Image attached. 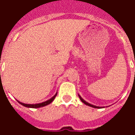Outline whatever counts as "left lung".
<instances>
[{"label":"left lung","instance_id":"1","mask_svg":"<svg viewBox=\"0 0 135 135\" xmlns=\"http://www.w3.org/2000/svg\"><path fill=\"white\" fill-rule=\"evenodd\" d=\"M78 97H79V98H80V100H81V102L84 103L85 104L88 105V106H89V107H93V108H97V109H99V108H100V107H96V106H94V105H92V104H89V103H88V102H85V101L84 99H83L82 97H80V95H78Z\"/></svg>","mask_w":135,"mask_h":135}]
</instances>
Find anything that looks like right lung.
<instances>
[{
    "label": "right lung",
    "instance_id": "add662e5",
    "mask_svg": "<svg viewBox=\"0 0 135 135\" xmlns=\"http://www.w3.org/2000/svg\"><path fill=\"white\" fill-rule=\"evenodd\" d=\"M57 93H56L55 96L52 97L51 99H50L49 100L46 101V102H44L39 103V104H24V103L20 102H19V101H17V102L20 103V104L23 105L24 107H28V108H34V109H36V108H40V107H45V106H46V105L50 104V103L52 102L54 99H55V97L57 96Z\"/></svg>",
    "mask_w": 135,
    "mask_h": 135
}]
</instances>
